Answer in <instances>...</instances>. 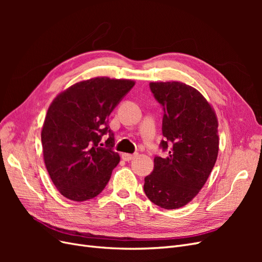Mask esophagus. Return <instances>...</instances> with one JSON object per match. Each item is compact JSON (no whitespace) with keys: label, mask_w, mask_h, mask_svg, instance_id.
<instances>
[{"label":"esophagus","mask_w":262,"mask_h":262,"mask_svg":"<svg viewBox=\"0 0 262 262\" xmlns=\"http://www.w3.org/2000/svg\"><path fill=\"white\" fill-rule=\"evenodd\" d=\"M136 156H137V154H125L124 153V154H122V160L125 162H129V161L133 160Z\"/></svg>","instance_id":"obj_1"}]
</instances>
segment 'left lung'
<instances>
[{"mask_svg": "<svg viewBox=\"0 0 262 262\" xmlns=\"http://www.w3.org/2000/svg\"><path fill=\"white\" fill-rule=\"evenodd\" d=\"M164 110L160 148L154 169L144 178V192L166 210L184 207L208 180L219 153L217 119L193 87L180 82L149 83Z\"/></svg>", "mask_w": 262, "mask_h": 262, "instance_id": "8db88e82", "label": "left lung"}]
</instances>
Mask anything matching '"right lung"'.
<instances>
[{
    "label": "right lung",
    "mask_w": 262,
    "mask_h": 262,
    "mask_svg": "<svg viewBox=\"0 0 262 262\" xmlns=\"http://www.w3.org/2000/svg\"><path fill=\"white\" fill-rule=\"evenodd\" d=\"M133 86L130 80L96 77L74 84L52 101L41 132L43 160L54 186L68 199H93L108 184L120 162L108 117Z\"/></svg>",
    "instance_id": "1"
}]
</instances>
